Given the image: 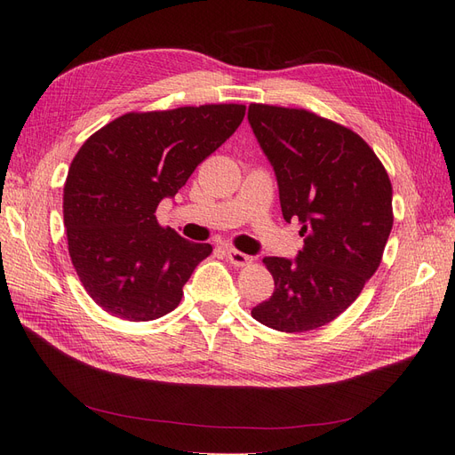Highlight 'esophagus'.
<instances>
[{
    "label": "esophagus",
    "mask_w": 455,
    "mask_h": 455,
    "mask_svg": "<svg viewBox=\"0 0 455 455\" xmlns=\"http://www.w3.org/2000/svg\"><path fill=\"white\" fill-rule=\"evenodd\" d=\"M226 256H228V259L231 261V264L237 266V267H243L246 264H251V259H252L249 254H244V252L235 251V249H226Z\"/></svg>",
    "instance_id": "obj_1"
}]
</instances>
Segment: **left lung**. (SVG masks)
<instances>
[{
  "mask_svg": "<svg viewBox=\"0 0 455 455\" xmlns=\"http://www.w3.org/2000/svg\"><path fill=\"white\" fill-rule=\"evenodd\" d=\"M249 123L277 176L286 222L298 220L304 249L267 256L273 296L252 316L279 332L332 323L381 264L393 228V188L371 148L351 129L307 109L249 106Z\"/></svg>",
  "mask_w": 455,
  "mask_h": 455,
  "instance_id": "8db88e82",
  "label": "left lung"
}]
</instances>
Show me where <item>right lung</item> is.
<instances>
[{
	"instance_id": "add662e5",
	"label": "right lung",
	"mask_w": 455,
	"mask_h": 455,
	"mask_svg": "<svg viewBox=\"0 0 455 455\" xmlns=\"http://www.w3.org/2000/svg\"><path fill=\"white\" fill-rule=\"evenodd\" d=\"M243 104L125 114L79 148L64 184L68 251L89 296L109 315L142 323L171 313L212 252L161 228L156 211L237 131Z\"/></svg>"
}]
</instances>
